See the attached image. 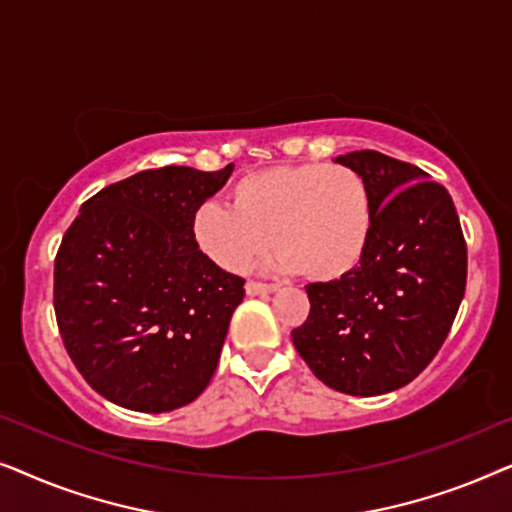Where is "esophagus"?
I'll return each instance as SVG.
<instances>
[{"instance_id": "esophagus-1", "label": "esophagus", "mask_w": 512, "mask_h": 512, "mask_svg": "<svg viewBox=\"0 0 512 512\" xmlns=\"http://www.w3.org/2000/svg\"><path fill=\"white\" fill-rule=\"evenodd\" d=\"M247 289L249 296H263V293H272L277 291V284H265V282H247Z\"/></svg>"}]
</instances>
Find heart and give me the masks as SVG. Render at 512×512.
Masks as SVG:
<instances>
[{
	"label": "heart",
	"mask_w": 512,
	"mask_h": 512,
	"mask_svg": "<svg viewBox=\"0 0 512 512\" xmlns=\"http://www.w3.org/2000/svg\"><path fill=\"white\" fill-rule=\"evenodd\" d=\"M191 235L223 270H242L272 240V268L333 282L366 256L373 195L349 165H275L237 179L230 205L207 200L195 207Z\"/></svg>",
	"instance_id": "1"
}]
</instances>
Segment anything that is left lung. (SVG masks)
Listing matches in <instances>:
<instances>
[{
	"label": "left lung",
	"mask_w": 512,
	"mask_h": 512,
	"mask_svg": "<svg viewBox=\"0 0 512 512\" xmlns=\"http://www.w3.org/2000/svg\"><path fill=\"white\" fill-rule=\"evenodd\" d=\"M338 163L368 181L373 235L359 268L305 286L310 314L291 340L326 387L380 396L443 347L466 291V240L447 188L417 165L370 149Z\"/></svg>",
	"instance_id": "obj_1"
}]
</instances>
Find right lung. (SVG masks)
<instances>
[{
	"instance_id": "obj_1",
	"label": "right lung",
	"mask_w": 512,
	"mask_h": 512,
	"mask_svg": "<svg viewBox=\"0 0 512 512\" xmlns=\"http://www.w3.org/2000/svg\"><path fill=\"white\" fill-rule=\"evenodd\" d=\"M165 165L104 186L55 254L53 307L69 359L107 401L167 412L212 380L244 279L195 247V207L226 184Z\"/></svg>"
}]
</instances>
